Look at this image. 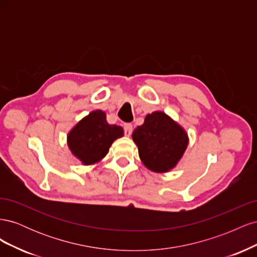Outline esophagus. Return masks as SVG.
I'll list each match as a JSON object with an SVG mask.
<instances>
[{
  "label": "esophagus",
  "mask_w": 257,
  "mask_h": 257,
  "mask_svg": "<svg viewBox=\"0 0 257 257\" xmlns=\"http://www.w3.org/2000/svg\"><path fill=\"white\" fill-rule=\"evenodd\" d=\"M124 134H125L126 136H130L132 134V132H133V125H132L131 123H125L124 124Z\"/></svg>",
  "instance_id": "1"
}]
</instances>
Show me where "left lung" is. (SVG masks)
Returning <instances> with one entry per match:
<instances>
[{"label":"left lung","instance_id":"obj_1","mask_svg":"<svg viewBox=\"0 0 257 257\" xmlns=\"http://www.w3.org/2000/svg\"><path fill=\"white\" fill-rule=\"evenodd\" d=\"M133 141L144 165L154 173L176 167L189 145L188 133L163 111L147 114L143 125L133 132Z\"/></svg>","mask_w":257,"mask_h":257}]
</instances>
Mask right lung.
Masks as SVG:
<instances>
[{
	"mask_svg": "<svg viewBox=\"0 0 257 257\" xmlns=\"http://www.w3.org/2000/svg\"><path fill=\"white\" fill-rule=\"evenodd\" d=\"M123 136V128L111 125L106 113L94 110L84 116L67 135L69 150L83 165H92L106 157L112 143Z\"/></svg>",
	"mask_w": 257,
	"mask_h": 257,
	"instance_id": "1",
	"label": "right lung"
}]
</instances>
